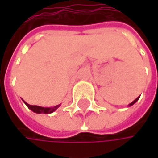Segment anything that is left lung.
<instances>
[{"label": "left lung", "mask_w": 158, "mask_h": 158, "mask_svg": "<svg viewBox=\"0 0 158 158\" xmlns=\"http://www.w3.org/2000/svg\"><path fill=\"white\" fill-rule=\"evenodd\" d=\"M138 99H139V98H136V99H135V101H134L133 102H131V103H130V105H133L134 103H135V102H136V101H137Z\"/></svg>", "instance_id": "left-lung-1"}]
</instances>
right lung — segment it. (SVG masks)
<instances>
[{
	"instance_id": "obj_1",
	"label": "right lung",
	"mask_w": 158,
	"mask_h": 158,
	"mask_svg": "<svg viewBox=\"0 0 158 158\" xmlns=\"http://www.w3.org/2000/svg\"><path fill=\"white\" fill-rule=\"evenodd\" d=\"M26 104V106L30 109L31 110H33L34 112H36V113H51L53 112L54 110H56L59 105H56V106H54L52 108H44V107H40V106H35V105H30V104H27L26 102H24Z\"/></svg>"
}]
</instances>
